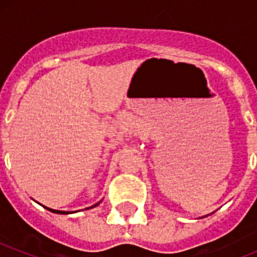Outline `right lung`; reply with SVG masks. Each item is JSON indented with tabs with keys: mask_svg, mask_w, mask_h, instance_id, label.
<instances>
[{
	"mask_svg": "<svg viewBox=\"0 0 257 257\" xmlns=\"http://www.w3.org/2000/svg\"><path fill=\"white\" fill-rule=\"evenodd\" d=\"M99 205V203H96V205H94V206H91V207H88V208H92V207H95V206H97ZM45 207V206H44ZM46 208V210H49V211H51V212H55V213H61V215H67V213H70V212H68V211H59V210H52V208H49V207H45ZM88 208H86V210H88Z\"/></svg>",
	"mask_w": 257,
	"mask_h": 257,
	"instance_id": "add662e5",
	"label": "right lung"
}]
</instances>
